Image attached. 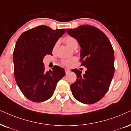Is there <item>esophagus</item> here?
<instances>
[{
	"instance_id": "34e87169",
	"label": "esophagus",
	"mask_w": 131,
	"mask_h": 131,
	"mask_svg": "<svg viewBox=\"0 0 131 131\" xmlns=\"http://www.w3.org/2000/svg\"><path fill=\"white\" fill-rule=\"evenodd\" d=\"M64 70H65V72H66V74H68L69 73V72H70V70H69V69H64Z\"/></svg>"
}]
</instances>
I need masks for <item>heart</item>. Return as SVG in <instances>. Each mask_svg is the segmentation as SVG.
Segmentation results:
<instances>
[{
  "mask_svg": "<svg viewBox=\"0 0 131 131\" xmlns=\"http://www.w3.org/2000/svg\"><path fill=\"white\" fill-rule=\"evenodd\" d=\"M64 42L68 46H69L71 48H72L74 46L76 45H78L77 40L75 38L73 37H71V36H67V37H64ZM75 60V59L74 58L72 59H65V60H62V64H64L65 66H69L72 64V63H73L74 61Z\"/></svg>",
  "mask_w": 131,
  "mask_h": 131,
  "instance_id": "b5f03b06",
  "label": "heart"
}]
</instances>
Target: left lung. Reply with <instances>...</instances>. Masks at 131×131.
Instances as JSON below:
<instances>
[{"label": "left lung", "mask_w": 131, "mask_h": 131, "mask_svg": "<svg viewBox=\"0 0 131 131\" xmlns=\"http://www.w3.org/2000/svg\"><path fill=\"white\" fill-rule=\"evenodd\" d=\"M81 47V65L87 68L85 74L72 69L77 80L71 85L76 100L85 104H93L105 95L111 83L114 71V52L107 36L100 29L89 25L67 29Z\"/></svg>", "instance_id": "left-lung-1"}]
</instances>
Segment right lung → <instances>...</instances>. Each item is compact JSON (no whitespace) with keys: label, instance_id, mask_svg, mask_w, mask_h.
I'll return each instance as SVG.
<instances>
[{"label":"right lung","instance_id":"1","mask_svg":"<svg viewBox=\"0 0 131 131\" xmlns=\"http://www.w3.org/2000/svg\"><path fill=\"white\" fill-rule=\"evenodd\" d=\"M66 32L53 30L45 25L38 26L23 32L13 52L14 77L23 94L34 102H42L53 95L57 82L65 75L64 69L54 66L45 71L43 59L52 55L56 42Z\"/></svg>","mask_w":131,"mask_h":131}]
</instances>
